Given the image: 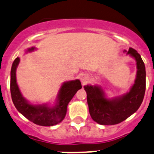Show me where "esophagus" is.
<instances>
[{
    "instance_id": "34e87169",
    "label": "esophagus",
    "mask_w": 154,
    "mask_h": 154,
    "mask_svg": "<svg viewBox=\"0 0 154 154\" xmlns=\"http://www.w3.org/2000/svg\"><path fill=\"white\" fill-rule=\"evenodd\" d=\"M80 80H81L82 85H85L88 82L89 79H88V76L86 74H82L81 76H80Z\"/></svg>"
}]
</instances>
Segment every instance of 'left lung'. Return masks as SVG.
Segmentation results:
<instances>
[{"instance_id": "8db88e82", "label": "left lung", "mask_w": 154, "mask_h": 154, "mask_svg": "<svg viewBox=\"0 0 154 154\" xmlns=\"http://www.w3.org/2000/svg\"><path fill=\"white\" fill-rule=\"evenodd\" d=\"M124 52L136 60L137 75L130 91L121 96L107 98L98 85H85L87 102L93 121L101 125H114L126 120L137 111L143 101L146 89V70L141 56L133 48Z\"/></svg>"}]
</instances>
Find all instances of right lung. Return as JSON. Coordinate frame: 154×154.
<instances>
[{
	"label": "right lung",
	"instance_id": "add662e5",
	"mask_svg": "<svg viewBox=\"0 0 154 154\" xmlns=\"http://www.w3.org/2000/svg\"><path fill=\"white\" fill-rule=\"evenodd\" d=\"M35 47H31L26 52H32ZM20 63V58L15 59L11 71V94L13 103L17 111L29 121L40 126H53L60 123L65 118L69 103L78 90L82 88L79 79L66 82L62 85L56 98V105L53 107L44 105H32L21 94L17 83L16 70Z\"/></svg>",
	"mask_w": 154,
	"mask_h": 154
}]
</instances>
